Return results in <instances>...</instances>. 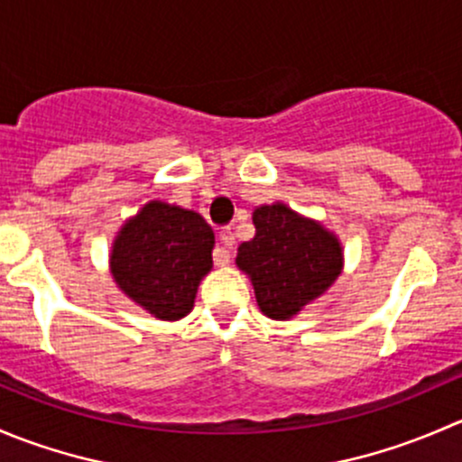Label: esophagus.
<instances>
[{"label":"esophagus","mask_w":462,"mask_h":462,"mask_svg":"<svg viewBox=\"0 0 462 462\" xmlns=\"http://www.w3.org/2000/svg\"><path fill=\"white\" fill-rule=\"evenodd\" d=\"M218 241H221V250H218L214 261H217V265H227L230 263V250L235 245V235H232L230 227H221L218 230Z\"/></svg>","instance_id":"obj_1"}]
</instances>
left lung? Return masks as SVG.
<instances>
[{"mask_svg":"<svg viewBox=\"0 0 462 462\" xmlns=\"http://www.w3.org/2000/svg\"><path fill=\"white\" fill-rule=\"evenodd\" d=\"M253 223L254 236L236 250V268L248 274L265 318H297L342 274V241L282 201L254 208Z\"/></svg>","mask_w":462,"mask_h":462,"instance_id":"obj_1","label":"left lung"}]
</instances>
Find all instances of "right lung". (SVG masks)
<instances>
[{
  "mask_svg": "<svg viewBox=\"0 0 462 462\" xmlns=\"http://www.w3.org/2000/svg\"><path fill=\"white\" fill-rule=\"evenodd\" d=\"M212 250L214 232L201 214L149 201L116 232L109 270L134 304L156 319L179 321L194 309Z\"/></svg>",
  "mask_w": 462,
  "mask_h": 462,
  "instance_id": "right-lung-1",
  "label": "right lung"
}]
</instances>
